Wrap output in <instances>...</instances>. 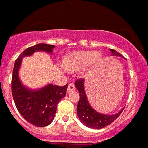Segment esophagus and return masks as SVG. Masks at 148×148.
Returning a JSON list of instances; mask_svg holds the SVG:
<instances>
[{"label":"esophagus","instance_id":"34e87169","mask_svg":"<svg viewBox=\"0 0 148 148\" xmlns=\"http://www.w3.org/2000/svg\"><path fill=\"white\" fill-rule=\"evenodd\" d=\"M75 86H74V85L73 84H69V85H68V88H67V92L69 93V92H71V91H75Z\"/></svg>","mask_w":148,"mask_h":148}]
</instances>
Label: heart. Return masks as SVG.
I'll use <instances>...</instances> for the list:
<instances>
[{
    "label": "heart",
    "mask_w": 148,
    "mask_h": 148,
    "mask_svg": "<svg viewBox=\"0 0 148 148\" xmlns=\"http://www.w3.org/2000/svg\"><path fill=\"white\" fill-rule=\"evenodd\" d=\"M101 60V53L95 51H77L66 57L64 60V66L67 70L75 72L84 69L91 63L93 65H97Z\"/></svg>",
    "instance_id": "heart-1"
}]
</instances>
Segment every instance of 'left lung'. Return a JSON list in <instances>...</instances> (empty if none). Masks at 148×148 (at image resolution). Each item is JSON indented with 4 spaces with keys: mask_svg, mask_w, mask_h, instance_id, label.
<instances>
[{
    "mask_svg": "<svg viewBox=\"0 0 148 148\" xmlns=\"http://www.w3.org/2000/svg\"><path fill=\"white\" fill-rule=\"evenodd\" d=\"M110 51L112 56L123 57L115 50L110 49ZM75 85L79 91L80 96L79 103L77 105V115L82 123L87 127L96 129L104 128L113 123L123 112V108L119 110V112L113 115H107L98 113L91 107L88 101L85 91V79H79L76 80Z\"/></svg>",
    "mask_w": 148,
    "mask_h": 148,
    "instance_id": "obj_1",
    "label": "left lung"
}]
</instances>
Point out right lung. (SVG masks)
Returning <instances> with one entry per match:
<instances>
[{
    "label": "right lung",
    "instance_id": "obj_1",
    "mask_svg": "<svg viewBox=\"0 0 148 148\" xmlns=\"http://www.w3.org/2000/svg\"><path fill=\"white\" fill-rule=\"evenodd\" d=\"M54 45L38 44L28 47L16 60L12 76V95L17 110L25 120L38 127L50 125L53 120L57 104L66 95L68 84L58 86L48 84L41 88L32 90L23 85L19 70L23 58L31 56L36 51L52 53Z\"/></svg>",
    "mask_w": 148,
    "mask_h": 148
}]
</instances>
